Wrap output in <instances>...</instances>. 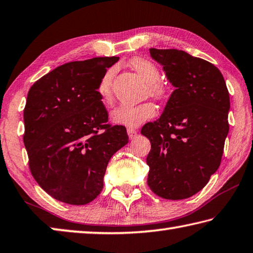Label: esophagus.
<instances>
[{"mask_svg": "<svg viewBox=\"0 0 253 253\" xmlns=\"http://www.w3.org/2000/svg\"><path fill=\"white\" fill-rule=\"evenodd\" d=\"M127 134H128V137H129L130 139H132V138H135V137L137 136V134H138V131H137L136 129H132V128H128Z\"/></svg>", "mask_w": 253, "mask_h": 253, "instance_id": "1", "label": "esophagus"}]
</instances>
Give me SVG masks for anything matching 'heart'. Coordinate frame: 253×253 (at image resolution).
<instances>
[{
	"instance_id": "1",
	"label": "heart",
	"mask_w": 253,
	"mask_h": 253,
	"mask_svg": "<svg viewBox=\"0 0 253 253\" xmlns=\"http://www.w3.org/2000/svg\"><path fill=\"white\" fill-rule=\"evenodd\" d=\"M130 66L137 74L142 77L146 82V93L155 98H163L166 95V89L163 84L158 82L160 72L158 67L148 59L135 57L130 61ZM115 68H108L104 73L98 84V94L105 102H111L113 99V79ZM156 115L154 104L149 102L138 105H121L114 109L111 114L113 123L117 125L135 128L141 124L153 118Z\"/></svg>"
}]
</instances>
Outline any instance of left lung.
Segmentation results:
<instances>
[{"mask_svg": "<svg viewBox=\"0 0 253 253\" xmlns=\"http://www.w3.org/2000/svg\"><path fill=\"white\" fill-rule=\"evenodd\" d=\"M174 89L157 121L141 128L150 140L147 183L169 200L186 199L208 183L221 162L230 98L213 64L179 49L150 48Z\"/></svg>", "mask_w": 253, "mask_h": 253, "instance_id": "obj_1", "label": "left lung"}]
</instances>
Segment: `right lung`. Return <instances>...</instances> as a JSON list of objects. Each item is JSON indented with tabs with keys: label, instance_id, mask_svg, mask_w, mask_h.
Segmentation results:
<instances>
[{
	"label": "right lung",
	"instance_id": "obj_1",
	"mask_svg": "<svg viewBox=\"0 0 253 253\" xmlns=\"http://www.w3.org/2000/svg\"><path fill=\"white\" fill-rule=\"evenodd\" d=\"M118 57L70 62L31 87L24 108L30 169L43 190L68 205H86L103 190L112 156L128 142L124 126L107 125L98 84Z\"/></svg>",
	"mask_w": 253,
	"mask_h": 253
}]
</instances>
